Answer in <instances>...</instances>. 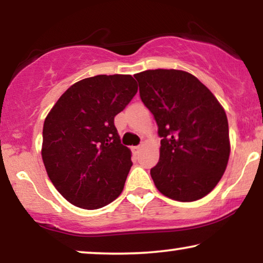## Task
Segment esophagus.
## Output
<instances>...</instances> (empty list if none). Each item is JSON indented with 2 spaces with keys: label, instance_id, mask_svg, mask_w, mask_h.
Listing matches in <instances>:
<instances>
[{
  "label": "esophagus",
  "instance_id": "34e87169",
  "mask_svg": "<svg viewBox=\"0 0 263 263\" xmlns=\"http://www.w3.org/2000/svg\"><path fill=\"white\" fill-rule=\"evenodd\" d=\"M142 146H143V142L141 143V145H139V146H135V147H133V151H134V152H135V153H138V152H139V151L142 148Z\"/></svg>",
  "mask_w": 263,
  "mask_h": 263
}]
</instances>
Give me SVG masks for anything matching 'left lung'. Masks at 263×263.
<instances>
[{"mask_svg":"<svg viewBox=\"0 0 263 263\" xmlns=\"http://www.w3.org/2000/svg\"><path fill=\"white\" fill-rule=\"evenodd\" d=\"M140 98L154 116L160 157L151 176L163 195L181 202L202 199L220 181L230 156L228 117L194 75L176 69L134 75Z\"/></svg>","mask_w":263,"mask_h":263,"instance_id":"1","label":"left lung"}]
</instances>
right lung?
<instances>
[{
  "mask_svg": "<svg viewBox=\"0 0 263 263\" xmlns=\"http://www.w3.org/2000/svg\"><path fill=\"white\" fill-rule=\"evenodd\" d=\"M136 92L132 75H97L71 85L46 116L43 163L55 188L74 206L102 208L123 190L132 154L114 120Z\"/></svg>",
  "mask_w": 263,
  "mask_h": 263,
  "instance_id": "obj_1",
  "label": "right lung"
}]
</instances>
